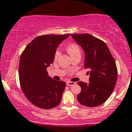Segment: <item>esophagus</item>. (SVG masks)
Returning a JSON list of instances; mask_svg holds the SVG:
<instances>
[{
	"label": "esophagus",
	"mask_w": 132,
	"mask_h": 132,
	"mask_svg": "<svg viewBox=\"0 0 132 132\" xmlns=\"http://www.w3.org/2000/svg\"><path fill=\"white\" fill-rule=\"evenodd\" d=\"M76 84L75 82H71V81H67V85L69 86H72L73 85H74Z\"/></svg>",
	"instance_id": "esophagus-1"
}]
</instances>
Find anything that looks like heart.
<instances>
[{"label": "heart", "instance_id": "b5f03b06", "mask_svg": "<svg viewBox=\"0 0 132 132\" xmlns=\"http://www.w3.org/2000/svg\"><path fill=\"white\" fill-rule=\"evenodd\" d=\"M66 50L67 51L68 53L70 55L71 57L76 56V55H81V49H80L79 46L77 44H74V43L69 44L67 46ZM60 55V52L59 50H56L55 53V55H54L55 60H56L59 58Z\"/></svg>", "mask_w": 132, "mask_h": 132}]
</instances>
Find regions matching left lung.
<instances>
[{
	"label": "left lung",
	"mask_w": 132,
	"mask_h": 132,
	"mask_svg": "<svg viewBox=\"0 0 132 132\" xmlns=\"http://www.w3.org/2000/svg\"><path fill=\"white\" fill-rule=\"evenodd\" d=\"M83 49L85 67L89 69V83L80 81L81 92L77 96L79 102L93 107L105 102L112 93L118 78L114 59L104 41L88 34H71Z\"/></svg>",
	"instance_id": "1"
}]
</instances>
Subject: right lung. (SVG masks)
Segmentation results:
<instances>
[{
  "mask_svg": "<svg viewBox=\"0 0 132 132\" xmlns=\"http://www.w3.org/2000/svg\"><path fill=\"white\" fill-rule=\"evenodd\" d=\"M69 35L37 37L26 46L20 56V86L27 98L39 108H54L62 100L66 83L53 79L46 69L53 62L57 46Z\"/></svg>",
  "mask_w": 132,
  "mask_h": 132,
  "instance_id": "right-lung-1",
  "label": "right lung"
}]
</instances>
